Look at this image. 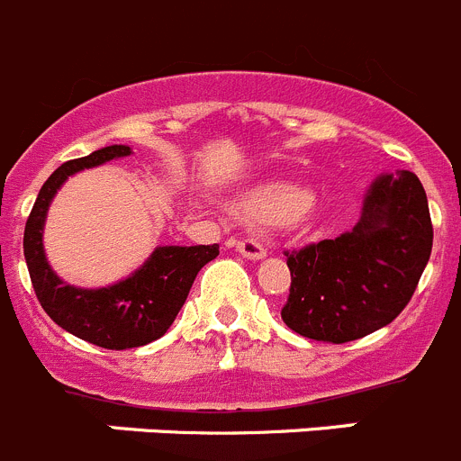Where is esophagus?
I'll return each mask as SVG.
<instances>
[{"label": "esophagus", "instance_id": "esophagus-1", "mask_svg": "<svg viewBox=\"0 0 461 461\" xmlns=\"http://www.w3.org/2000/svg\"><path fill=\"white\" fill-rule=\"evenodd\" d=\"M238 251L242 253L244 258L260 260V258H265V253H267V249H265L263 244L258 242V240L244 238V240H240V242H238Z\"/></svg>", "mask_w": 461, "mask_h": 461}]
</instances>
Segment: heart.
I'll use <instances>...</instances> for the list:
<instances>
[{"mask_svg":"<svg viewBox=\"0 0 461 461\" xmlns=\"http://www.w3.org/2000/svg\"><path fill=\"white\" fill-rule=\"evenodd\" d=\"M313 205V194L299 185L276 183L263 187L247 201V212L260 221H293Z\"/></svg>","mask_w":461,"mask_h":461,"instance_id":"obj_1","label":"heart"}]
</instances>
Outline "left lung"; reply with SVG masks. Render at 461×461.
<instances>
[{
  "mask_svg": "<svg viewBox=\"0 0 461 461\" xmlns=\"http://www.w3.org/2000/svg\"><path fill=\"white\" fill-rule=\"evenodd\" d=\"M428 196L416 173L370 185L349 233L285 251L290 294L283 322L299 336L349 343L393 322L432 253Z\"/></svg>",
  "mask_w": 461,
  "mask_h": 461,
  "instance_id": "obj_1",
  "label": "left lung"
}]
</instances>
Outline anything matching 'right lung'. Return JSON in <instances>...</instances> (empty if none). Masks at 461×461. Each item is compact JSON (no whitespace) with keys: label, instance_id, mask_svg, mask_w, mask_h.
I'll use <instances>...</instances> for the list:
<instances>
[{"label":"right lung","instance_id":"right-lung-1","mask_svg":"<svg viewBox=\"0 0 461 461\" xmlns=\"http://www.w3.org/2000/svg\"><path fill=\"white\" fill-rule=\"evenodd\" d=\"M130 153V146H107L61 164L38 192L24 226V260L43 311L68 333L104 349L141 348L162 338L183 308L196 274L219 256V244L158 247L132 276L98 290L68 285L52 272L43 251V226L57 189L82 168Z\"/></svg>","mask_w":461,"mask_h":461}]
</instances>
